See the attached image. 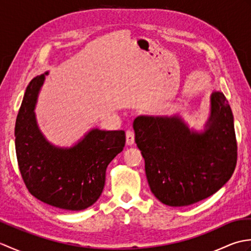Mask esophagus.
Instances as JSON below:
<instances>
[{"mask_svg": "<svg viewBox=\"0 0 251 251\" xmlns=\"http://www.w3.org/2000/svg\"><path fill=\"white\" fill-rule=\"evenodd\" d=\"M134 142H135V134H134V131L127 130L126 131V145L131 146V145H134Z\"/></svg>", "mask_w": 251, "mask_h": 251, "instance_id": "obj_1", "label": "esophagus"}]
</instances>
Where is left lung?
<instances>
[{"instance_id": "1", "label": "left lung", "mask_w": 251, "mask_h": 251, "mask_svg": "<svg viewBox=\"0 0 251 251\" xmlns=\"http://www.w3.org/2000/svg\"><path fill=\"white\" fill-rule=\"evenodd\" d=\"M210 104L204 132L191 130L179 116L140 115L134 121L149 185L165 205L182 207L205 200L232 177L237 142L231 106L220 92L211 94Z\"/></svg>"}]
</instances>
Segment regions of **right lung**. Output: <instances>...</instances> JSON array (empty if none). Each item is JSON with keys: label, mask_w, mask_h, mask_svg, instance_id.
Here are the masks:
<instances>
[{"label": "right lung", "mask_w": 251, "mask_h": 251, "mask_svg": "<svg viewBox=\"0 0 251 251\" xmlns=\"http://www.w3.org/2000/svg\"><path fill=\"white\" fill-rule=\"evenodd\" d=\"M45 74L25 89L15 126L18 166L30 193L47 205L83 210L97 201L110 162L125 147L124 130L92 129L71 148H58L45 139L36 124L34 106Z\"/></svg>", "instance_id": "add662e5"}]
</instances>
